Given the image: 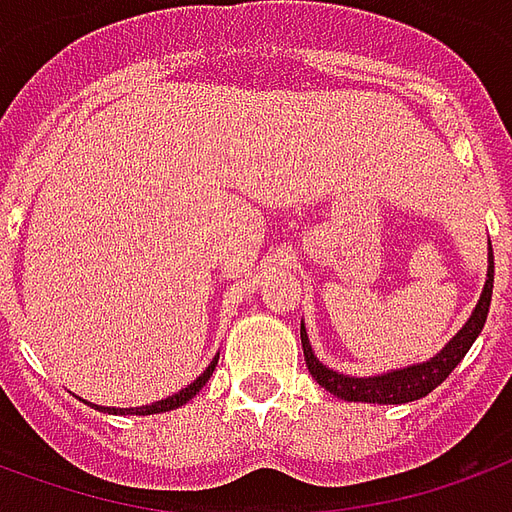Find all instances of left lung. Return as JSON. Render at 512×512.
Wrapping results in <instances>:
<instances>
[{
    "instance_id": "1",
    "label": "left lung",
    "mask_w": 512,
    "mask_h": 512,
    "mask_svg": "<svg viewBox=\"0 0 512 512\" xmlns=\"http://www.w3.org/2000/svg\"><path fill=\"white\" fill-rule=\"evenodd\" d=\"M491 290H494V252H491V244H488L486 285H483L478 304L469 314L467 323L461 325V331L434 358L423 363H410L404 369L372 374V377H352V374L333 372L314 355L306 325L301 323V344H304L306 366H309L314 380L320 382L325 391L333 393L336 399L363 401V404H407V401L423 399V396H429L437 388L439 382L448 380V374L456 369L461 358L467 355L469 347L480 336L483 325H486L488 306H491Z\"/></svg>"
}]
</instances>
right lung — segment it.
<instances>
[{"label":"right lung","instance_id":"1","mask_svg":"<svg viewBox=\"0 0 512 512\" xmlns=\"http://www.w3.org/2000/svg\"><path fill=\"white\" fill-rule=\"evenodd\" d=\"M217 361H219V355H214V361L208 363L206 372L200 374L198 380L189 382L187 388H181L179 393H173V396H168V399L151 401V404H146V407H100V404H92V401H86V404H89V407H94V410L108 412V415H160V412L179 410V407H184L189 399H195V396L203 391V385L208 382V377H211V374H214V369H217Z\"/></svg>","mask_w":512,"mask_h":512}]
</instances>
